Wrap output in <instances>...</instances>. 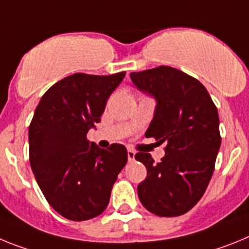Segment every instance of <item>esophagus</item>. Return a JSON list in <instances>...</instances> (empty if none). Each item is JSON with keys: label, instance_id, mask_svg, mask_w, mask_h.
Listing matches in <instances>:
<instances>
[{"label": "esophagus", "instance_id": "34e87169", "mask_svg": "<svg viewBox=\"0 0 249 249\" xmlns=\"http://www.w3.org/2000/svg\"><path fill=\"white\" fill-rule=\"evenodd\" d=\"M127 159H129V161H134L135 160V153H134L133 150H127Z\"/></svg>", "mask_w": 249, "mask_h": 249}]
</instances>
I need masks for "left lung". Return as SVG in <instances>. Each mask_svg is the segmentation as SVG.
Here are the masks:
<instances>
[{
	"instance_id": "1",
	"label": "left lung",
	"mask_w": 249,
	"mask_h": 249,
	"mask_svg": "<svg viewBox=\"0 0 249 249\" xmlns=\"http://www.w3.org/2000/svg\"><path fill=\"white\" fill-rule=\"evenodd\" d=\"M130 79L157 103L145 137L168 142L159 163L148 153L135 155L148 170L138 196L151 213L178 217L199 202L214 172L220 146L218 110L207 89L177 69L159 66L131 72Z\"/></svg>"
}]
</instances>
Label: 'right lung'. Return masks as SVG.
<instances>
[{"mask_svg":"<svg viewBox=\"0 0 249 249\" xmlns=\"http://www.w3.org/2000/svg\"><path fill=\"white\" fill-rule=\"evenodd\" d=\"M125 72L73 73L45 92L29 127L30 164L49 204L70 220L101 214L127 161L126 148L100 149L86 139Z\"/></svg>","mask_w":249,"mask_h":249,"instance_id":"1","label":"right lung"}]
</instances>
